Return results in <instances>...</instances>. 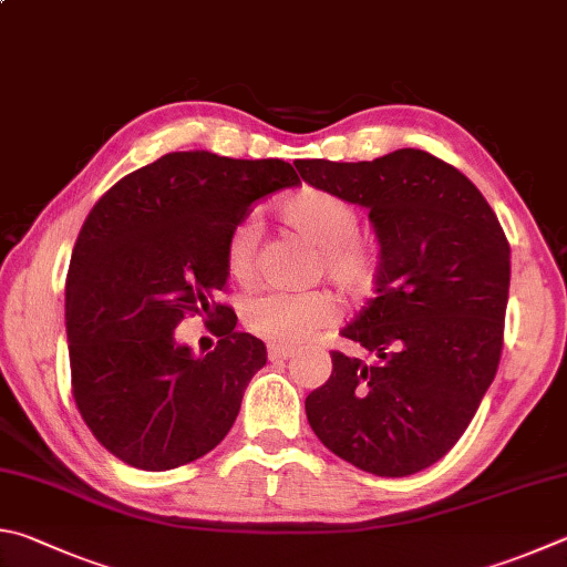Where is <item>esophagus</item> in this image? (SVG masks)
Returning a JSON list of instances; mask_svg holds the SVG:
<instances>
[{
  "label": "esophagus",
  "mask_w": 567,
  "mask_h": 567,
  "mask_svg": "<svg viewBox=\"0 0 567 567\" xmlns=\"http://www.w3.org/2000/svg\"><path fill=\"white\" fill-rule=\"evenodd\" d=\"M292 354H295V347H282V344L267 347V357H270V362H282V359H290Z\"/></svg>",
  "instance_id": "obj_1"
}]
</instances>
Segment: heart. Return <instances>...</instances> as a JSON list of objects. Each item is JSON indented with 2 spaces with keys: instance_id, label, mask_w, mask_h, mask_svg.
<instances>
[{
  "instance_id": "obj_1",
  "label": "heart",
  "mask_w": 567,
  "mask_h": 567,
  "mask_svg": "<svg viewBox=\"0 0 567 567\" xmlns=\"http://www.w3.org/2000/svg\"><path fill=\"white\" fill-rule=\"evenodd\" d=\"M277 218L315 245L319 272H324L339 290L352 297L372 290L379 275V250L359 235V213L347 198L334 190L305 185L277 205ZM257 240L260 228L255 220H240L230 228L225 240V267L233 280H252ZM337 312V297L327 290L260 292L245 302L243 322L248 332L265 342L290 347L332 324Z\"/></svg>"
}]
</instances>
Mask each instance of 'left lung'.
Masks as SVG:
<instances>
[{"mask_svg": "<svg viewBox=\"0 0 567 567\" xmlns=\"http://www.w3.org/2000/svg\"><path fill=\"white\" fill-rule=\"evenodd\" d=\"M302 181L369 208L382 257L377 297L305 401L322 444L374 476H411L468 429L501 362L511 245L481 190L451 163L399 148L359 163L295 161Z\"/></svg>", "mask_w": 567, "mask_h": 567, "instance_id": "8db88e82", "label": "left lung"}]
</instances>
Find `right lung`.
<instances>
[{
	"instance_id": "1",
	"label": "right lung",
	"mask_w": 567,
	"mask_h": 567,
	"mask_svg": "<svg viewBox=\"0 0 567 567\" xmlns=\"http://www.w3.org/2000/svg\"><path fill=\"white\" fill-rule=\"evenodd\" d=\"M300 185L280 158L176 151L123 176L81 228L66 275L71 394L91 434L143 471L200 458L235 424L245 386L267 362L238 332L225 240L265 195ZM203 316L219 337L195 358L172 329Z\"/></svg>"
}]
</instances>
